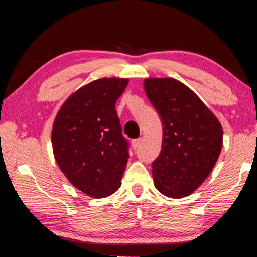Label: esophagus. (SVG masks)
<instances>
[{
    "mask_svg": "<svg viewBox=\"0 0 257 257\" xmlns=\"http://www.w3.org/2000/svg\"><path fill=\"white\" fill-rule=\"evenodd\" d=\"M141 142H142V138H136V139H133L132 144H133V147L135 150L138 149L139 145H141Z\"/></svg>",
    "mask_w": 257,
    "mask_h": 257,
    "instance_id": "1",
    "label": "esophagus"
}]
</instances>
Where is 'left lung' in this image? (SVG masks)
Returning a JSON list of instances; mask_svg holds the SVG:
<instances>
[{
    "mask_svg": "<svg viewBox=\"0 0 257 257\" xmlns=\"http://www.w3.org/2000/svg\"><path fill=\"white\" fill-rule=\"evenodd\" d=\"M145 93L163 124L162 150L152 163L154 185L172 198L188 196L210 175L223 130L193 90L172 78H150Z\"/></svg>",
    "mask_w": 257,
    "mask_h": 257,
    "instance_id": "1",
    "label": "left lung"
}]
</instances>
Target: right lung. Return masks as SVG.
Instances as JSON below:
<instances>
[{
    "label": "right lung",
    "instance_id": "obj_1",
    "mask_svg": "<svg viewBox=\"0 0 257 257\" xmlns=\"http://www.w3.org/2000/svg\"><path fill=\"white\" fill-rule=\"evenodd\" d=\"M128 79L102 78L81 87L56 115L52 146L56 163L71 184L95 198L120 188L128 162L115 103Z\"/></svg>",
    "mask_w": 257,
    "mask_h": 257
}]
</instances>
